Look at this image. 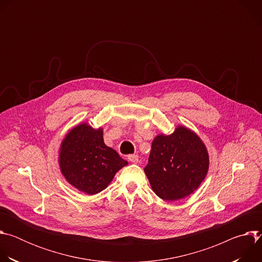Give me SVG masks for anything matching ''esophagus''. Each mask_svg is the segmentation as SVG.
<instances>
[{
    "mask_svg": "<svg viewBox=\"0 0 262 262\" xmlns=\"http://www.w3.org/2000/svg\"><path fill=\"white\" fill-rule=\"evenodd\" d=\"M128 161L130 163H134V164H137L139 162V157L137 155H132V156H128Z\"/></svg>",
    "mask_w": 262,
    "mask_h": 262,
    "instance_id": "obj_1",
    "label": "esophagus"
}]
</instances>
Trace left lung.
I'll return each mask as SVG.
<instances>
[{"instance_id":"obj_1","label":"left lung","mask_w":262,"mask_h":262,"mask_svg":"<svg viewBox=\"0 0 262 262\" xmlns=\"http://www.w3.org/2000/svg\"><path fill=\"white\" fill-rule=\"evenodd\" d=\"M208 155L202 141L179 126L170 136H158L144 171L154 192L166 201L189 196L204 180Z\"/></svg>"}]
</instances>
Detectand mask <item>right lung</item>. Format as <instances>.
<instances>
[{
	"instance_id": "obj_1",
	"label": "right lung",
	"mask_w": 262,
	"mask_h": 262,
	"mask_svg": "<svg viewBox=\"0 0 262 262\" xmlns=\"http://www.w3.org/2000/svg\"><path fill=\"white\" fill-rule=\"evenodd\" d=\"M60 167L67 181L79 191L94 195L104 190L115 174L127 162L95 130L83 123L71 129L61 145Z\"/></svg>"
}]
</instances>
